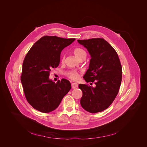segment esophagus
Instances as JSON below:
<instances>
[{
  "instance_id": "34e87169",
  "label": "esophagus",
  "mask_w": 147,
  "mask_h": 147,
  "mask_svg": "<svg viewBox=\"0 0 147 147\" xmlns=\"http://www.w3.org/2000/svg\"><path fill=\"white\" fill-rule=\"evenodd\" d=\"M71 85H72V88L73 89H76V88H77L78 87V84L76 83H72V84H71Z\"/></svg>"
}]
</instances>
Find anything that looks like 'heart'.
<instances>
[{
	"label": "heart",
	"instance_id": "heart-1",
	"mask_svg": "<svg viewBox=\"0 0 147 147\" xmlns=\"http://www.w3.org/2000/svg\"><path fill=\"white\" fill-rule=\"evenodd\" d=\"M74 55H75V57L79 60L82 58H83L84 57H86V52L85 51L84 49H83L82 48H80V47L75 48L74 50ZM64 58H65V55H63V57H62L63 61L64 60ZM67 75L70 79H73V80L78 79L79 76V73L75 70H71V71L67 72Z\"/></svg>",
	"mask_w": 147,
	"mask_h": 147
}]
</instances>
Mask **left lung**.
<instances>
[{"instance_id":"1","label":"left lung","mask_w":147,"mask_h":147,"mask_svg":"<svg viewBox=\"0 0 147 147\" xmlns=\"http://www.w3.org/2000/svg\"><path fill=\"white\" fill-rule=\"evenodd\" d=\"M88 50L91 59L83 76L96 86L79 84L83 92L80 104L91 113L101 112L109 107L117 96L121 84L122 69L118 54L104 38L78 40ZM92 84V83H91Z\"/></svg>"}]
</instances>
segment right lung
<instances>
[{
  "mask_svg": "<svg viewBox=\"0 0 147 147\" xmlns=\"http://www.w3.org/2000/svg\"><path fill=\"white\" fill-rule=\"evenodd\" d=\"M75 40L45 36L26 54L22 63L21 84L27 101L34 109L45 113L54 110L71 89L68 80L62 79L55 83L49 75L52 68L59 65L62 50Z\"/></svg>",
  "mask_w": 147,
  "mask_h": 147,
  "instance_id": "add662e5",
  "label": "right lung"
}]
</instances>
